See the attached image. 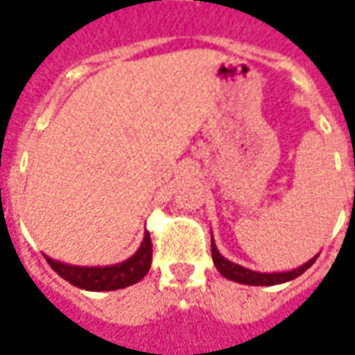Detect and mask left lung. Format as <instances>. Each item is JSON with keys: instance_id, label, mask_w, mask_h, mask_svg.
<instances>
[{"instance_id": "left-lung-1", "label": "left lung", "mask_w": 355, "mask_h": 355, "mask_svg": "<svg viewBox=\"0 0 355 355\" xmlns=\"http://www.w3.org/2000/svg\"><path fill=\"white\" fill-rule=\"evenodd\" d=\"M211 257L215 268L218 269V273L226 279H230L234 282H241V284H249V286H273V284H281V282L292 281L295 277H300L301 273H305L314 262H316V257L313 260H309L307 263H303L301 268L292 269V271H284V273H258V271H252V269L241 268L238 263L226 260L225 257H220V252L217 250L215 243L211 241Z\"/></svg>"}]
</instances>
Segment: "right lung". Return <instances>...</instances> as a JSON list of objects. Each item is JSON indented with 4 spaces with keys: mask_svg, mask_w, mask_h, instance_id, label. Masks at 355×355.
I'll use <instances>...</instances> for the list:
<instances>
[{
    "mask_svg": "<svg viewBox=\"0 0 355 355\" xmlns=\"http://www.w3.org/2000/svg\"><path fill=\"white\" fill-rule=\"evenodd\" d=\"M151 254H153L151 238H149V232H146L140 249L129 260L116 263V266H108V268H76V266L55 262L52 258H46V262L61 279L71 282L73 286L89 290V292H105V290L108 292V290L125 288V286H130V284H137L138 281H142L144 277L148 275L149 268H151Z\"/></svg>",
    "mask_w": 355,
    "mask_h": 355,
    "instance_id": "right-lung-1",
    "label": "right lung"
}]
</instances>
